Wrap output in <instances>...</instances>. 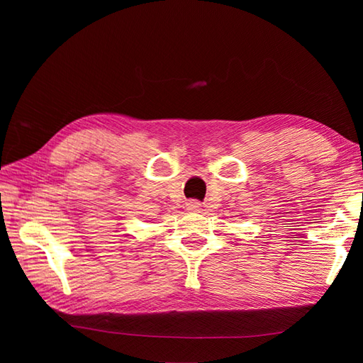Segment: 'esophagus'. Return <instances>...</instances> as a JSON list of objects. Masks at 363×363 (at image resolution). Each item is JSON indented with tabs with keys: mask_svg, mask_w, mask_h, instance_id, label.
<instances>
[{
	"mask_svg": "<svg viewBox=\"0 0 363 363\" xmlns=\"http://www.w3.org/2000/svg\"><path fill=\"white\" fill-rule=\"evenodd\" d=\"M199 207H201V204L196 203V201H191V203L187 204V209H189V211H194V212H198Z\"/></svg>",
	"mask_w": 363,
	"mask_h": 363,
	"instance_id": "esophagus-1",
	"label": "esophagus"
}]
</instances>
